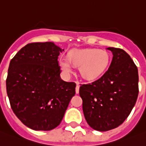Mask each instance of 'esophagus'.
Masks as SVG:
<instances>
[{
	"instance_id": "esophagus-1",
	"label": "esophagus",
	"mask_w": 146,
	"mask_h": 146,
	"mask_svg": "<svg viewBox=\"0 0 146 146\" xmlns=\"http://www.w3.org/2000/svg\"><path fill=\"white\" fill-rule=\"evenodd\" d=\"M75 92H76V94H79V83H76Z\"/></svg>"
}]
</instances>
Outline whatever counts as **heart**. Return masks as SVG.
Wrapping results in <instances>:
<instances>
[{"label": "heart", "instance_id": "obj_1", "mask_svg": "<svg viewBox=\"0 0 146 146\" xmlns=\"http://www.w3.org/2000/svg\"><path fill=\"white\" fill-rule=\"evenodd\" d=\"M110 60V56L106 50L84 48L71 51L68 58H60L59 63L65 74L68 75L72 72L73 64L75 67H79V72L83 79L93 81L105 72L109 66Z\"/></svg>", "mask_w": 146, "mask_h": 146}]
</instances>
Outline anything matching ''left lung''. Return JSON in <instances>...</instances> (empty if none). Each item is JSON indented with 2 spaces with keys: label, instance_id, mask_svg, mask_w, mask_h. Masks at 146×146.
<instances>
[{
  "label": "left lung",
  "instance_id": "1",
  "mask_svg": "<svg viewBox=\"0 0 146 146\" xmlns=\"http://www.w3.org/2000/svg\"><path fill=\"white\" fill-rule=\"evenodd\" d=\"M106 49L113 54L109 69L96 81L79 88L85 119L98 131H108L122 124L139 92L137 67L130 56L120 48Z\"/></svg>",
  "mask_w": 146,
  "mask_h": 146
}]
</instances>
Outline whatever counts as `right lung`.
<instances>
[{"instance_id": "add662e5", "label": "right lung", "mask_w": 146, "mask_h": 146, "mask_svg": "<svg viewBox=\"0 0 146 146\" xmlns=\"http://www.w3.org/2000/svg\"><path fill=\"white\" fill-rule=\"evenodd\" d=\"M63 49L52 43H32L11 60L6 90L16 116L34 130L60 125L76 84L60 78L58 56Z\"/></svg>"}]
</instances>
